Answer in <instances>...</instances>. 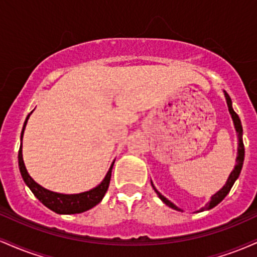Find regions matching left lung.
Instances as JSON below:
<instances>
[{
    "mask_svg": "<svg viewBox=\"0 0 257 257\" xmlns=\"http://www.w3.org/2000/svg\"><path fill=\"white\" fill-rule=\"evenodd\" d=\"M223 94H225V98H226V102H227V106H228V111H229V114H231L232 117V120H233V124H234V129H235V133H237V138H238V150H237V158H235V162H237V164L234 166V169L232 170L231 174H229L228 179H227L226 184L222 186V188H220L219 191H217L216 193L213 194L211 196L210 200H209L206 204L203 206V208H200L199 210H197L196 213H200V211H204V210H210V209H213L214 206H216L219 204L220 202H222V199L225 198V197L228 194L229 191H231L233 184L235 182V180L238 179V176H239L240 174V170H241V167H243V162H244V144H243V126H241V122H240V118L239 116H238L237 113H235L234 110H233L232 107V100L229 98L228 94L226 93L225 90H223ZM151 185L153 187V190H155V192L157 193V196L161 198L162 202L164 203V204L170 206V208L174 209V210H178V211H182L181 209L179 208V206H176L174 204L173 202H170L169 199L166 198V197L163 196L162 193H159L157 191V188L155 187V185H153V182L151 181Z\"/></svg>",
    "mask_w": 257,
    "mask_h": 257,
    "instance_id": "1",
    "label": "left lung"
}]
</instances>
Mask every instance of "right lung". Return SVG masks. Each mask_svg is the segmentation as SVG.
Instances as JSON below:
<instances>
[{
    "label": "right lung",
    "mask_w": 257,
    "mask_h": 257,
    "mask_svg": "<svg viewBox=\"0 0 257 257\" xmlns=\"http://www.w3.org/2000/svg\"><path fill=\"white\" fill-rule=\"evenodd\" d=\"M31 113L28 114V117H26L25 119L24 126H23L22 137H20L22 143H20L19 153H18L19 170L26 186L30 188L31 192L35 194V197H36V198L40 200L43 205H46L47 208L51 209L52 211H54V213L57 214H63V215L79 214V213H83V211L89 210V209L93 208V206L99 204V203L102 200V198H104L106 191H107L108 188V185H110L111 172H112V167H113L114 164V161L112 162L110 169H108L107 174L105 175L104 180H102L96 187L81 193L65 194V193L53 192V191L47 190V188H44L41 185H38L37 182L35 181L30 175H29L24 163V159H23V135H24L26 123H28V119Z\"/></svg>",
    "instance_id": "right-lung-1"
}]
</instances>
